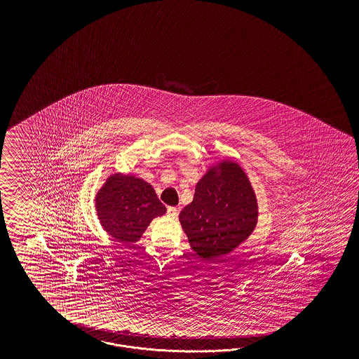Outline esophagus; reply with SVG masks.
<instances>
[{"instance_id":"esophagus-1","label":"esophagus","mask_w":359,"mask_h":359,"mask_svg":"<svg viewBox=\"0 0 359 359\" xmlns=\"http://www.w3.org/2000/svg\"><path fill=\"white\" fill-rule=\"evenodd\" d=\"M176 216H177V208H167V217L175 218Z\"/></svg>"}]
</instances>
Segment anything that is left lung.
Wrapping results in <instances>:
<instances>
[{"mask_svg": "<svg viewBox=\"0 0 359 359\" xmlns=\"http://www.w3.org/2000/svg\"><path fill=\"white\" fill-rule=\"evenodd\" d=\"M258 215L257 196L248 175L226 158L208 167L179 221L192 250L208 259L226 255L249 238Z\"/></svg>", "mask_w": 359, "mask_h": 359, "instance_id": "obj_1", "label": "left lung"}]
</instances>
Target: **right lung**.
<instances>
[{
  "instance_id": "add662e5",
  "label": "right lung",
  "mask_w": 359,
  "mask_h": 359,
  "mask_svg": "<svg viewBox=\"0 0 359 359\" xmlns=\"http://www.w3.org/2000/svg\"><path fill=\"white\" fill-rule=\"evenodd\" d=\"M101 226L123 245L140 241L155 217L165 213L150 183L135 175H110L95 197Z\"/></svg>"
}]
</instances>
